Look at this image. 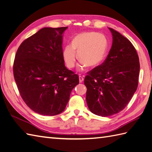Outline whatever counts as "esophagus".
Returning a JSON list of instances; mask_svg holds the SVG:
<instances>
[{"mask_svg":"<svg viewBox=\"0 0 152 152\" xmlns=\"http://www.w3.org/2000/svg\"><path fill=\"white\" fill-rule=\"evenodd\" d=\"M79 82H80V83H82L83 81L84 80V78H83V77L80 76V75H79Z\"/></svg>","mask_w":152,"mask_h":152,"instance_id":"obj_1","label":"esophagus"}]
</instances>
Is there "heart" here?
<instances>
[{
	"label": "heart",
	"mask_w": 152,
	"mask_h": 152,
	"mask_svg": "<svg viewBox=\"0 0 152 152\" xmlns=\"http://www.w3.org/2000/svg\"><path fill=\"white\" fill-rule=\"evenodd\" d=\"M108 47V40L104 35L96 32L82 33L73 39L72 44L65 46L62 57L68 68H73L75 66L77 53L80 59V69L88 65L95 67L101 64L104 58Z\"/></svg>",
	"instance_id": "1"
}]
</instances>
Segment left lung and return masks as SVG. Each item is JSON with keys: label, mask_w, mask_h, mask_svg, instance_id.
<instances>
[{"label": "left lung", "mask_w": 152, "mask_h": 152, "mask_svg": "<svg viewBox=\"0 0 152 152\" xmlns=\"http://www.w3.org/2000/svg\"><path fill=\"white\" fill-rule=\"evenodd\" d=\"M112 45L103 63L84 79L89 110L101 117L119 113L128 104L138 86L140 64L129 40L109 28Z\"/></svg>", "instance_id": "1"}]
</instances>
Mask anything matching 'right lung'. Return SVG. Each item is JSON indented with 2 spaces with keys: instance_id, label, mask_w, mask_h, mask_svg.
Returning <instances> with one entry per match:
<instances>
[{
  "instance_id": "right-lung-1",
  "label": "right lung",
  "mask_w": 152,
  "mask_h": 152,
  "mask_svg": "<svg viewBox=\"0 0 152 152\" xmlns=\"http://www.w3.org/2000/svg\"><path fill=\"white\" fill-rule=\"evenodd\" d=\"M68 27L43 28L26 39L17 51L13 75L26 104L42 115L65 110L79 76L66 68L62 57L63 33Z\"/></svg>"
}]
</instances>
